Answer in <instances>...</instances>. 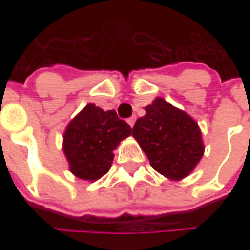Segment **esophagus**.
<instances>
[{"instance_id": "esophagus-1", "label": "esophagus", "mask_w": 250, "mask_h": 250, "mask_svg": "<svg viewBox=\"0 0 250 250\" xmlns=\"http://www.w3.org/2000/svg\"><path fill=\"white\" fill-rule=\"evenodd\" d=\"M135 120H136V116L134 115V116H131V118H128V119H127V123H128L131 127H134V125H135Z\"/></svg>"}]
</instances>
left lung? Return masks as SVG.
<instances>
[{
    "label": "left lung",
    "mask_w": 250,
    "mask_h": 250,
    "mask_svg": "<svg viewBox=\"0 0 250 250\" xmlns=\"http://www.w3.org/2000/svg\"><path fill=\"white\" fill-rule=\"evenodd\" d=\"M135 122L132 136L139 142L154 170L170 179L191 173L204 155L198 125L186 112L158 98Z\"/></svg>",
    "instance_id": "obj_1"
}]
</instances>
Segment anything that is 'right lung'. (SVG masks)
<instances>
[{"instance_id":"right-lung-1","label":"right lung","mask_w":250,"mask_h":250,"mask_svg":"<svg viewBox=\"0 0 250 250\" xmlns=\"http://www.w3.org/2000/svg\"><path fill=\"white\" fill-rule=\"evenodd\" d=\"M131 127L114 109L104 111L88 104L68 125L64 152L69 170L77 178L96 181L111 168L114 151L122 139L131 135Z\"/></svg>"}]
</instances>
